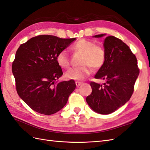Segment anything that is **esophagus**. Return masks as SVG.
Masks as SVG:
<instances>
[{
  "label": "esophagus",
  "instance_id": "34e87169",
  "mask_svg": "<svg viewBox=\"0 0 150 150\" xmlns=\"http://www.w3.org/2000/svg\"><path fill=\"white\" fill-rule=\"evenodd\" d=\"M82 84V82L81 81H76V87H79Z\"/></svg>",
  "mask_w": 150,
  "mask_h": 150
}]
</instances>
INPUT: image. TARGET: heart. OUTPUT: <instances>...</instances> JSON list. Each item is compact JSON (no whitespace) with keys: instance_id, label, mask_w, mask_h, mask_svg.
I'll list each match as a JSON object with an SVG mask.
<instances>
[{"instance_id":"1","label":"heart","mask_w":150,"mask_h":150,"mask_svg":"<svg viewBox=\"0 0 150 150\" xmlns=\"http://www.w3.org/2000/svg\"><path fill=\"white\" fill-rule=\"evenodd\" d=\"M72 49L76 52L83 54L81 64L79 67L69 69L66 72L67 79L82 80L88 77L94 69H100L104 65L106 59L105 48L102 45H96L95 42L87 39H80L73 45ZM56 61L63 69H68L71 65V57L69 51L63 49L57 53Z\"/></svg>"}]
</instances>
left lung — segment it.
Masks as SVG:
<instances>
[{
    "label": "left lung",
    "mask_w": 150,
    "mask_h": 150,
    "mask_svg": "<svg viewBox=\"0 0 150 150\" xmlns=\"http://www.w3.org/2000/svg\"><path fill=\"white\" fill-rule=\"evenodd\" d=\"M105 34L94 35L102 38ZM106 52L104 65L94 78L103 79V85L91 82L92 93L87 96L88 105L98 113L108 115L115 112L129 101L139 74L137 57L130 48L114 36L105 39Z\"/></svg>",
    "instance_id": "8db88e82"
}]
</instances>
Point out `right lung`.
<instances>
[{
	"instance_id": "1",
	"label": "right lung",
	"mask_w": 150,
	"mask_h": 150,
	"mask_svg": "<svg viewBox=\"0 0 150 150\" xmlns=\"http://www.w3.org/2000/svg\"><path fill=\"white\" fill-rule=\"evenodd\" d=\"M76 38L40 35L21 45L12 63L17 94L30 108L46 115L62 109L76 88L73 79L58 83L63 75L57 53Z\"/></svg>"
}]
</instances>
